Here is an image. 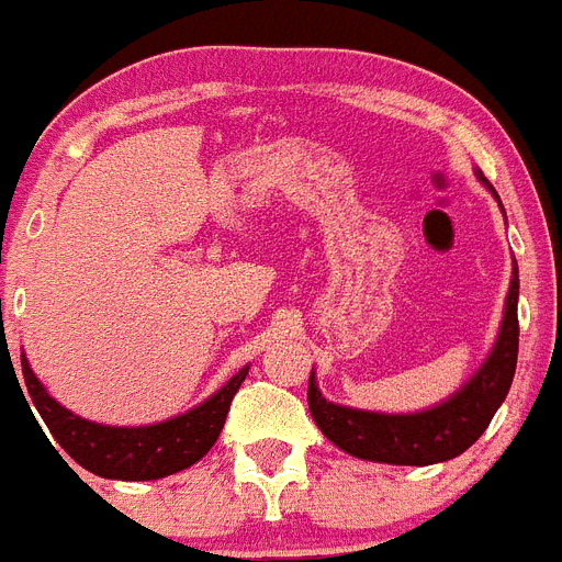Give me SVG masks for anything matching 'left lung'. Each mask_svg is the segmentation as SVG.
<instances>
[{"instance_id": "left-lung-1", "label": "left lung", "mask_w": 562, "mask_h": 562, "mask_svg": "<svg viewBox=\"0 0 562 562\" xmlns=\"http://www.w3.org/2000/svg\"><path fill=\"white\" fill-rule=\"evenodd\" d=\"M477 177L480 182L488 186L483 173L477 171ZM488 191L499 202L492 186ZM517 294H520V277H517V262H514L506 314H503V325H499L492 353L485 357L477 374L471 376L454 397L434 405L428 412L380 414L328 403L323 391L317 389V376L311 371L308 408L319 431L346 454L371 460V463L431 465L463 454L469 446L480 440V434L488 428L494 412L503 405L508 389H512L514 369H517V342H520Z\"/></svg>"}]
</instances>
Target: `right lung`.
I'll list each match as a JSON object with an SVG mask.
<instances>
[{
	"label": "right lung",
	"mask_w": 562,
	"mask_h": 562,
	"mask_svg": "<svg viewBox=\"0 0 562 562\" xmlns=\"http://www.w3.org/2000/svg\"><path fill=\"white\" fill-rule=\"evenodd\" d=\"M22 374H25V389L36 412L50 428V437L85 471L108 480H159L188 469L200 457L209 454V449L223 431L231 400L243 385L248 366L231 376L214 397H209L191 412L165 419V423L136 428L102 426V423H91V419L68 412L45 391L40 376L27 366L25 353H22Z\"/></svg>",
	"instance_id": "obj_1"
}]
</instances>
